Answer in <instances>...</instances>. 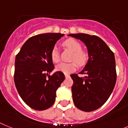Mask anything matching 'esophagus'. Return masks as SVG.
<instances>
[{
  "mask_svg": "<svg viewBox=\"0 0 128 128\" xmlns=\"http://www.w3.org/2000/svg\"><path fill=\"white\" fill-rule=\"evenodd\" d=\"M64 75H65V77H66V78H67V77H70V75H69V74H64Z\"/></svg>",
  "mask_w": 128,
  "mask_h": 128,
  "instance_id": "34e87169",
  "label": "esophagus"
}]
</instances>
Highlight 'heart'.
<instances>
[{
    "label": "heart",
    "instance_id": "b5f03b06",
    "mask_svg": "<svg viewBox=\"0 0 128 128\" xmlns=\"http://www.w3.org/2000/svg\"><path fill=\"white\" fill-rule=\"evenodd\" d=\"M64 46H66L73 52L71 56V60L74 62L70 63H60L56 66V69L59 72L64 74H70L77 69V64L82 67L86 64L88 60L89 56L88 52L82 50L81 44L74 39H69L64 42ZM51 58L54 63L60 61V54L58 48L54 46L51 51Z\"/></svg>",
    "mask_w": 128,
    "mask_h": 128
}]
</instances>
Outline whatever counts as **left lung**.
Wrapping results in <instances>:
<instances>
[{
	"label": "left lung",
	"mask_w": 128,
	"mask_h": 128,
	"mask_svg": "<svg viewBox=\"0 0 128 128\" xmlns=\"http://www.w3.org/2000/svg\"><path fill=\"white\" fill-rule=\"evenodd\" d=\"M79 39L87 47L89 59L79 74L70 75L74 80L72 86L73 101L80 110L90 112L99 109L109 99L116 81L114 54L98 36L86 34L68 35Z\"/></svg>",
	"instance_id": "obj_1"
}]
</instances>
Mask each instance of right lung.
I'll return each mask as SVG.
<instances>
[{
	"label": "right lung",
	"instance_id": "1",
	"mask_svg": "<svg viewBox=\"0 0 128 128\" xmlns=\"http://www.w3.org/2000/svg\"><path fill=\"white\" fill-rule=\"evenodd\" d=\"M64 34L47 33L30 38L16 55L14 82L19 96L28 106L37 110L54 104L56 91L65 79L64 74L54 69L51 51Z\"/></svg>",
	"mask_w": 128,
	"mask_h": 128
}]
</instances>
